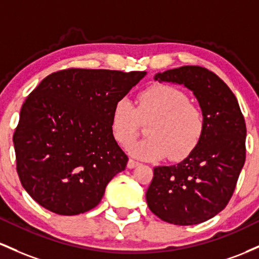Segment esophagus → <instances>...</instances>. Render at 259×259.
<instances>
[{
    "label": "esophagus",
    "instance_id": "34e87169",
    "mask_svg": "<svg viewBox=\"0 0 259 259\" xmlns=\"http://www.w3.org/2000/svg\"><path fill=\"white\" fill-rule=\"evenodd\" d=\"M138 165H139V162L133 160V159H130L128 162H127V167L128 168H135L136 166H138Z\"/></svg>",
    "mask_w": 259,
    "mask_h": 259
}]
</instances>
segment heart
<instances>
[{"mask_svg":"<svg viewBox=\"0 0 259 259\" xmlns=\"http://www.w3.org/2000/svg\"><path fill=\"white\" fill-rule=\"evenodd\" d=\"M187 100L184 92L165 84L142 92L136 107L122 98L111 112L112 135L122 147H128L138 135L141 122L150 121L145 128L148 138L131 145L130 153L143 160H159L166 155L180 160L197 147L204 130L202 111Z\"/></svg>","mask_w":259,"mask_h":259,"instance_id":"1","label":"heart"}]
</instances>
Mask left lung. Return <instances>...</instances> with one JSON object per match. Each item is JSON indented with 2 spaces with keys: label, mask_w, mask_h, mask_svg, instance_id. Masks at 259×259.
I'll list each match as a JSON object with an SVG mask.
<instances>
[{
  "label": "left lung",
  "mask_w": 259,
  "mask_h": 259,
  "mask_svg": "<svg viewBox=\"0 0 259 259\" xmlns=\"http://www.w3.org/2000/svg\"><path fill=\"white\" fill-rule=\"evenodd\" d=\"M193 93L204 118L197 147L179 164L154 167L145 198L164 222L196 225L215 217L230 200L246 159V123L228 85L199 66H184L154 75Z\"/></svg>",
  "instance_id": "obj_1"
}]
</instances>
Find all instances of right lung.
<instances>
[{"label":"right lung","mask_w":259,"mask_h":259,"mask_svg":"<svg viewBox=\"0 0 259 259\" xmlns=\"http://www.w3.org/2000/svg\"><path fill=\"white\" fill-rule=\"evenodd\" d=\"M145 75L71 68L48 75L30 93L13 143L19 180L36 203L60 215L100 203L128 161L112 135V109Z\"/></svg>","instance_id":"1"}]
</instances>
